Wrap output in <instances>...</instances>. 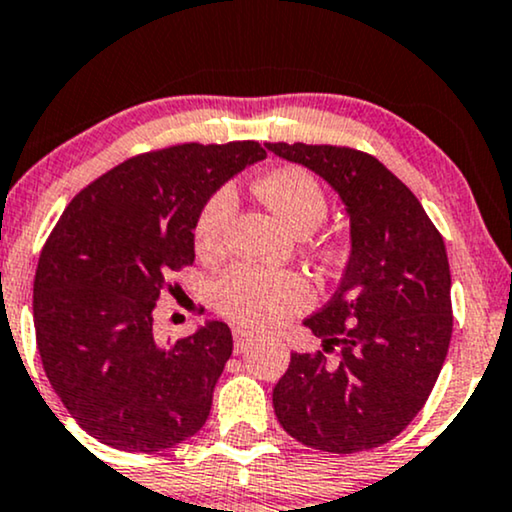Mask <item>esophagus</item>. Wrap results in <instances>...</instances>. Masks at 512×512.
I'll return each instance as SVG.
<instances>
[{"label": "esophagus", "instance_id": "esophagus-1", "mask_svg": "<svg viewBox=\"0 0 512 512\" xmlns=\"http://www.w3.org/2000/svg\"><path fill=\"white\" fill-rule=\"evenodd\" d=\"M252 341H255V334H250L248 329H243V326H236V329H233V346H236V353H245Z\"/></svg>", "mask_w": 512, "mask_h": 512}]
</instances>
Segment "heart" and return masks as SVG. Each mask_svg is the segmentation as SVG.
I'll return each mask as SVG.
<instances>
[{"mask_svg": "<svg viewBox=\"0 0 512 512\" xmlns=\"http://www.w3.org/2000/svg\"><path fill=\"white\" fill-rule=\"evenodd\" d=\"M260 197L295 233H310L329 212V197L315 174L300 166H283L255 183ZM236 193L219 186L202 202L195 217L193 243L200 257H214L224 248ZM214 303L221 315L245 326H272L312 303V288L303 276L260 264H233L214 281Z\"/></svg>", "mask_w": 512, "mask_h": 512, "instance_id": "b5f03b06", "label": "heart"}]
</instances>
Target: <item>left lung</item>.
<instances>
[{"mask_svg": "<svg viewBox=\"0 0 512 512\" xmlns=\"http://www.w3.org/2000/svg\"><path fill=\"white\" fill-rule=\"evenodd\" d=\"M264 145L334 186L353 238L334 298L305 319L322 350L291 355L274 386V412L295 441L317 451L384 446L424 408L446 360V245L415 193L377 157L346 145Z\"/></svg>", "mask_w": 512, "mask_h": 512, "instance_id": "left-lung-1", "label": "left lung"}]
</instances>
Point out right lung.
I'll list each match as a JSON object with an SVG mask.
<instances>
[{"instance_id":"add662e5","label":"right lung","mask_w":512,"mask_h":512,"mask_svg":"<svg viewBox=\"0 0 512 512\" xmlns=\"http://www.w3.org/2000/svg\"><path fill=\"white\" fill-rule=\"evenodd\" d=\"M267 157L255 140L183 143L135 155L85 186L40 252L33 286L42 367L90 436L128 453L200 432L231 357L224 322L157 343L152 310L195 260L202 202Z\"/></svg>"}]
</instances>
